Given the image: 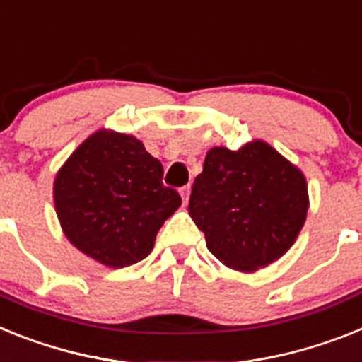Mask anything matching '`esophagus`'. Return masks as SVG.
I'll use <instances>...</instances> for the list:
<instances>
[{
  "mask_svg": "<svg viewBox=\"0 0 362 362\" xmlns=\"http://www.w3.org/2000/svg\"><path fill=\"white\" fill-rule=\"evenodd\" d=\"M180 195H182V200H184V204H187V200H189V195H191V186L187 184V186L180 187Z\"/></svg>",
  "mask_w": 362,
  "mask_h": 362,
  "instance_id": "34e87169",
  "label": "esophagus"
}]
</instances>
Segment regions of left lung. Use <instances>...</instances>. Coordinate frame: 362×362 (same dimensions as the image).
<instances>
[{"mask_svg":"<svg viewBox=\"0 0 362 362\" xmlns=\"http://www.w3.org/2000/svg\"><path fill=\"white\" fill-rule=\"evenodd\" d=\"M302 173L265 141L215 147L195 178L189 215L224 265L256 270L289 250L308 215Z\"/></svg>","mask_w":362,"mask_h":362,"instance_id":"8db88e82","label":"left lung"}]
</instances>
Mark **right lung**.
<instances>
[{
    "instance_id": "1",
    "label": "right lung",
    "mask_w": 362,
    "mask_h": 362,
    "mask_svg": "<svg viewBox=\"0 0 362 362\" xmlns=\"http://www.w3.org/2000/svg\"><path fill=\"white\" fill-rule=\"evenodd\" d=\"M160 160L134 136L99 130L57 175L54 208L64 233L86 256L112 269L151 254L163 221L182 204L163 186Z\"/></svg>"
}]
</instances>
